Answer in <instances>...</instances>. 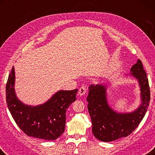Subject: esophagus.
Segmentation results:
<instances>
[{
    "label": "esophagus",
    "instance_id": "34e87169",
    "mask_svg": "<svg viewBox=\"0 0 155 155\" xmlns=\"http://www.w3.org/2000/svg\"><path fill=\"white\" fill-rule=\"evenodd\" d=\"M86 91H87V89H86V87H84V86H82V87H81L79 88V90H78V95L81 96H83L84 94H85Z\"/></svg>",
    "mask_w": 155,
    "mask_h": 155
}]
</instances>
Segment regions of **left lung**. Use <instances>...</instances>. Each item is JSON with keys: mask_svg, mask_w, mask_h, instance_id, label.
Instances as JSON below:
<instances>
[{"mask_svg": "<svg viewBox=\"0 0 155 155\" xmlns=\"http://www.w3.org/2000/svg\"><path fill=\"white\" fill-rule=\"evenodd\" d=\"M130 76L137 81L140 87L141 104L135 111L118 113L109 106L107 88L104 84L91 85L87 98V109L92 122V133L102 141H112L127 137L138 127L147 111L150 100V87L142 63L137 59L130 68Z\"/></svg>", "mask_w": 155, "mask_h": 155, "instance_id": "1", "label": "left lung"}]
</instances>
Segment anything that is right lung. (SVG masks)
Masks as SVG:
<instances>
[{"mask_svg":"<svg viewBox=\"0 0 155 155\" xmlns=\"http://www.w3.org/2000/svg\"><path fill=\"white\" fill-rule=\"evenodd\" d=\"M15 70L12 68L6 85L8 109L18 127L26 135L45 140H54L63 134L65 112L76 101L77 89L60 90L39 105H28L20 101L15 91Z\"/></svg>","mask_w":155,"mask_h":155,"instance_id":"add662e5","label":"right lung"}]
</instances>
